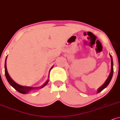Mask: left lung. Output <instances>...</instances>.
<instances>
[{"mask_svg": "<svg viewBox=\"0 0 120 120\" xmlns=\"http://www.w3.org/2000/svg\"><path fill=\"white\" fill-rule=\"evenodd\" d=\"M110 56H111V72L110 74V75H109L108 78H107V79L106 80V81H105V82L104 83V85H103L102 86H101L99 88V89H98V93H99L100 92H101V91L104 90L105 88H106L107 86V85L109 84V83H110V82L111 81V80L112 78V75H113V60H112V57L111 55H110Z\"/></svg>", "mask_w": 120, "mask_h": 120, "instance_id": "8db88e82", "label": "left lung"}]
</instances>
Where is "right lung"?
Listing matches in <instances>:
<instances>
[{"label":"right lung","mask_w":120,"mask_h":120,"mask_svg":"<svg viewBox=\"0 0 120 120\" xmlns=\"http://www.w3.org/2000/svg\"><path fill=\"white\" fill-rule=\"evenodd\" d=\"M51 69H52V68H51ZM5 74L6 78H7L8 81V82L9 83L10 85H11L12 87L14 88L16 91H18L20 92V93L25 94H26L27 92H28L30 90H32L33 89H35V88L34 87H29V86H22L16 84V82H15L11 79V78H10L8 72L7 71V66H6V60L5 61ZM48 81H49V80H48V81H47L46 82H45V84L41 86V87H40V88H42L44 86H45L47 84H48Z\"/></svg>","instance_id":"right-lung-1"}]
</instances>
